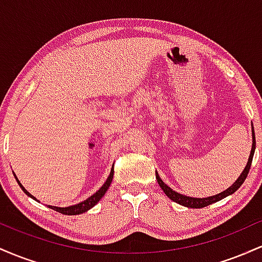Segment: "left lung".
I'll list each match as a JSON object with an SVG mask.
<instances>
[{
	"instance_id": "8db88e82",
	"label": "left lung",
	"mask_w": 262,
	"mask_h": 262,
	"mask_svg": "<svg viewBox=\"0 0 262 262\" xmlns=\"http://www.w3.org/2000/svg\"><path fill=\"white\" fill-rule=\"evenodd\" d=\"M255 146H256V140H255V132H254V127H252V146H251L250 156H249L248 164H246L244 171H243L242 175L237 177L236 181L234 182L229 188H227L225 191L221 192V193L215 194V196H210V197H206V198L188 197V196H185V194L179 193V192L173 191V189H171L169 186H167L166 183H165L160 179V176H159L158 172H155L156 173V180H158L159 186H160L162 191L165 192V194H166V196L169 197L170 200H172L173 202L181 204V206L188 207V208H203V207H207V206H209V204L223 200V198H225L227 196H230L231 193H234V192H235L236 189L239 188L240 186L243 185V183H244L246 176H248V173H249V170H250L252 158H254V152H255Z\"/></svg>"
}]
</instances>
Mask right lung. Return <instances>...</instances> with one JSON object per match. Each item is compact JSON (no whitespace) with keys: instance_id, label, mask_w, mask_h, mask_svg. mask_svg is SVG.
<instances>
[{"instance_id":"right-lung-1","label":"right lung","mask_w":262,"mask_h":262,"mask_svg":"<svg viewBox=\"0 0 262 262\" xmlns=\"http://www.w3.org/2000/svg\"><path fill=\"white\" fill-rule=\"evenodd\" d=\"M113 173H114V169H113V166H112V170H111L110 176L107 177L106 182L103 183V186H102V187H101L100 189H98V191L96 192V193H93L91 197H89V198H87V200L83 201V202L77 203V204H75V206H70V207H55V206H49V208H52V209H54V210H56V212L62 213V214H66V215H76V214H81V213H83V212H87V210L91 209L92 207L95 206V204L97 203L98 201H100L101 198L104 196V193H106V192H107L108 187H110L111 182H112ZM14 177H16V175H14ZM16 180H17L18 185H19V187L22 188L23 191H25V193L27 194V196H29L31 198H33V200L37 201V198H35L34 196H32V194L29 193V192L27 191V189H26L25 187H23L22 183L19 182V180H18L17 177H16ZM38 202H39V201H38Z\"/></svg>"}]
</instances>
